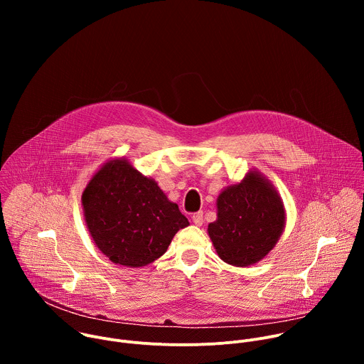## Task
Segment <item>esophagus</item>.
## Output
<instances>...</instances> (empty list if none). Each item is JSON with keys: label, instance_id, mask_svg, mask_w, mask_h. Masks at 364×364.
<instances>
[{"label": "esophagus", "instance_id": "1", "mask_svg": "<svg viewBox=\"0 0 364 364\" xmlns=\"http://www.w3.org/2000/svg\"><path fill=\"white\" fill-rule=\"evenodd\" d=\"M191 220H193V223L196 225V226H201L203 225V213L201 212H198V213H194L193 215V218H191Z\"/></svg>", "mask_w": 364, "mask_h": 364}]
</instances>
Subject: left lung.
<instances>
[{
	"label": "left lung",
	"mask_w": 364,
	"mask_h": 364,
	"mask_svg": "<svg viewBox=\"0 0 364 364\" xmlns=\"http://www.w3.org/2000/svg\"><path fill=\"white\" fill-rule=\"evenodd\" d=\"M218 219L207 233L223 262L245 268L275 247L287 223L284 201L275 186L257 170L225 187L216 201Z\"/></svg>",
	"instance_id": "left-lung-1"
}]
</instances>
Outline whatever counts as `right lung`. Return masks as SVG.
<instances>
[{"label": "right lung", "instance_id": "right-lung-1", "mask_svg": "<svg viewBox=\"0 0 364 364\" xmlns=\"http://www.w3.org/2000/svg\"><path fill=\"white\" fill-rule=\"evenodd\" d=\"M85 223L96 247L128 268L152 264L190 223L159 183L125 157L103 163L82 193Z\"/></svg>", "mask_w": 364, "mask_h": 364}]
</instances>
